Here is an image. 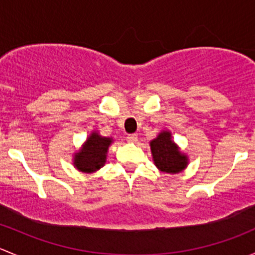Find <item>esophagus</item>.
Listing matches in <instances>:
<instances>
[{
    "mask_svg": "<svg viewBox=\"0 0 255 255\" xmlns=\"http://www.w3.org/2000/svg\"><path fill=\"white\" fill-rule=\"evenodd\" d=\"M137 140H138V135L134 134V133H133V134H129L127 137V142L128 143H135Z\"/></svg>",
    "mask_w": 255,
    "mask_h": 255,
    "instance_id": "1",
    "label": "esophagus"
}]
</instances>
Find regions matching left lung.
<instances>
[{
  "mask_svg": "<svg viewBox=\"0 0 255 255\" xmlns=\"http://www.w3.org/2000/svg\"><path fill=\"white\" fill-rule=\"evenodd\" d=\"M151 156L154 165L166 174H177L186 169L189 156L180 150V146L173 140L170 130H161L156 138L150 140Z\"/></svg>",
  "mask_w": 255,
  "mask_h": 255,
  "instance_id": "1",
  "label": "left lung"
}]
</instances>
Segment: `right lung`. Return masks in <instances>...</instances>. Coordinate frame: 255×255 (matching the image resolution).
<instances>
[{
    "instance_id": "obj_1",
    "label": "right lung",
    "mask_w": 255,
    "mask_h": 255,
    "mask_svg": "<svg viewBox=\"0 0 255 255\" xmlns=\"http://www.w3.org/2000/svg\"><path fill=\"white\" fill-rule=\"evenodd\" d=\"M113 138L102 137L97 130L90 133L81 148L73 155V164L79 171L91 174L106 164L107 153Z\"/></svg>"
}]
</instances>
